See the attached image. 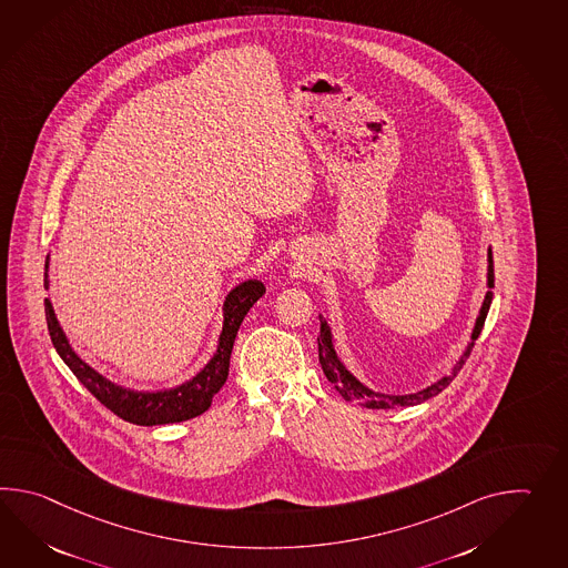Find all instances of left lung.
I'll use <instances>...</instances> for the list:
<instances>
[{
    "label": "left lung",
    "instance_id": "left-lung-1",
    "mask_svg": "<svg viewBox=\"0 0 568 568\" xmlns=\"http://www.w3.org/2000/svg\"><path fill=\"white\" fill-rule=\"evenodd\" d=\"M493 283H495V273H493V253L489 248L487 253V293H485V300L480 305L479 315H477V322H475V328L470 334V342H468L467 348L463 356L456 361V365L453 366V373L448 377H442L428 385L426 389L417 393H405V395H392V393L373 392L368 389L366 385H363L358 378L354 377L353 373L344 366L338 353L334 348V336H332V328H329L328 320L324 315L320 314V336H317V353H320V365L324 375L328 377L329 383L336 387V392L341 393L342 397L346 402H354V404L365 405L368 409H395V407H405V405H417L428 402L429 397L438 395L442 389H446L453 378L456 377V373L463 368V365L467 363L468 354L475 346V341L479 338L480 329L485 326V320L489 314V307H491L493 300Z\"/></svg>",
    "mask_w": 568,
    "mask_h": 568
}]
</instances>
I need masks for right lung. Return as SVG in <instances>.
<instances>
[{
	"instance_id": "1",
	"label": "right lung",
	"mask_w": 568,
	"mask_h": 568,
	"mask_svg": "<svg viewBox=\"0 0 568 568\" xmlns=\"http://www.w3.org/2000/svg\"><path fill=\"white\" fill-rule=\"evenodd\" d=\"M44 290H49V256L44 265ZM265 295V285L256 278H248L230 291L224 300V324L217 338L214 356L207 361L202 371L190 381L161 392H134L122 385H115L110 378L100 375L89 366L73 346L67 341L63 328L54 315L49 297L44 300L47 324L51 334L52 346L57 348L64 365L73 371L81 385L88 389L100 404L105 405L115 416L136 426H161L185 422L191 417L202 416L210 409L215 393L224 387L230 368V354L236 341L240 324L254 303Z\"/></svg>"
}]
</instances>
